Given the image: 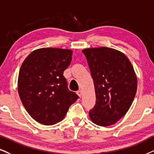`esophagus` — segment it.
<instances>
[{"mask_svg":"<svg viewBox=\"0 0 154 154\" xmlns=\"http://www.w3.org/2000/svg\"><path fill=\"white\" fill-rule=\"evenodd\" d=\"M77 94H78V96H79V97H81V96H82V91H81V90H79V91H77Z\"/></svg>","mask_w":154,"mask_h":154,"instance_id":"obj_1","label":"esophagus"}]
</instances>
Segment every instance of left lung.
Listing matches in <instances>:
<instances>
[{
  "instance_id": "left-lung-1",
  "label": "left lung",
  "mask_w": 154,
  "mask_h": 154,
  "mask_svg": "<svg viewBox=\"0 0 154 154\" xmlns=\"http://www.w3.org/2000/svg\"><path fill=\"white\" fill-rule=\"evenodd\" d=\"M96 92L91 120L109 126L120 120L134 101L137 78L131 63L121 51L107 47L83 49Z\"/></svg>"
}]
</instances>
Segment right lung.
Wrapping results in <instances>:
<instances>
[{
	"instance_id": "1",
	"label": "right lung",
	"mask_w": 154,
	"mask_h": 154,
	"mask_svg": "<svg viewBox=\"0 0 154 154\" xmlns=\"http://www.w3.org/2000/svg\"><path fill=\"white\" fill-rule=\"evenodd\" d=\"M73 51L43 48L33 51L22 63L18 91L23 105L34 120L54 125L61 121L79 96L68 88L63 71Z\"/></svg>"
}]
</instances>
